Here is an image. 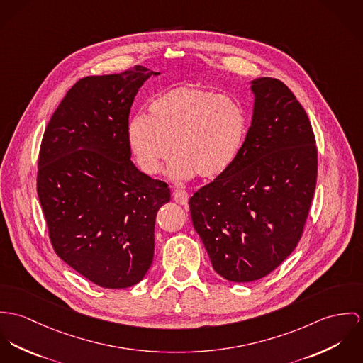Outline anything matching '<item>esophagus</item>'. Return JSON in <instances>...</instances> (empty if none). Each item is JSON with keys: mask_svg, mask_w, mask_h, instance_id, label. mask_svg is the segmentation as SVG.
I'll return each mask as SVG.
<instances>
[{"mask_svg": "<svg viewBox=\"0 0 363 363\" xmlns=\"http://www.w3.org/2000/svg\"><path fill=\"white\" fill-rule=\"evenodd\" d=\"M172 198L178 204H186L188 203V192L184 189H177V191H174Z\"/></svg>", "mask_w": 363, "mask_h": 363, "instance_id": "34e87169", "label": "esophagus"}]
</instances>
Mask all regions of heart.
<instances>
[{
  "instance_id": "heart-1",
  "label": "heart",
  "mask_w": 363,
  "mask_h": 363,
  "mask_svg": "<svg viewBox=\"0 0 363 363\" xmlns=\"http://www.w3.org/2000/svg\"><path fill=\"white\" fill-rule=\"evenodd\" d=\"M147 110L149 116H133L126 128L128 143L143 172L157 174L171 147L175 156L168 174L175 179L195 174L211 179L237 160L247 120L235 99L182 84L157 94Z\"/></svg>"
}]
</instances>
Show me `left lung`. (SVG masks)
<instances>
[{
	"instance_id": "1",
	"label": "left lung",
	"mask_w": 363,
	"mask_h": 363,
	"mask_svg": "<svg viewBox=\"0 0 363 363\" xmlns=\"http://www.w3.org/2000/svg\"><path fill=\"white\" fill-rule=\"evenodd\" d=\"M252 125L234 164L191 199L192 223L225 280L256 281L294 252L318 179L306 111L279 79L252 81Z\"/></svg>"
}]
</instances>
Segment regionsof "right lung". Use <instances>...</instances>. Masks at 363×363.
Instances as JSON below:
<instances>
[{
	"instance_id": "right-lung-1",
	"label": "right lung",
	"mask_w": 363,
	"mask_h": 363,
	"mask_svg": "<svg viewBox=\"0 0 363 363\" xmlns=\"http://www.w3.org/2000/svg\"><path fill=\"white\" fill-rule=\"evenodd\" d=\"M142 65L77 82L43 135L38 195L54 252L110 289L140 281L155 256V224L169 201L165 182L130 162L126 128Z\"/></svg>"
}]
</instances>
